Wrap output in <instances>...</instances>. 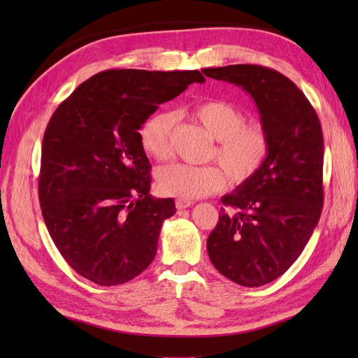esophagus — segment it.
I'll use <instances>...</instances> for the list:
<instances>
[{"instance_id": "34e87169", "label": "esophagus", "mask_w": 358, "mask_h": 358, "mask_svg": "<svg viewBox=\"0 0 358 358\" xmlns=\"http://www.w3.org/2000/svg\"><path fill=\"white\" fill-rule=\"evenodd\" d=\"M192 201H187V200H177L175 201V206H177V209H187L192 206Z\"/></svg>"}]
</instances>
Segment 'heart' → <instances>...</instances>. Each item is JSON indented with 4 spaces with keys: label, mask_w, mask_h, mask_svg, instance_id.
<instances>
[{
    "label": "heart",
    "mask_w": 358,
    "mask_h": 358,
    "mask_svg": "<svg viewBox=\"0 0 358 358\" xmlns=\"http://www.w3.org/2000/svg\"><path fill=\"white\" fill-rule=\"evenodd\" d=\"M194 115L217 140L210 157L223 164L234 183H243L260 169L269 152V135L263 124L246 123L245 113L226 101L201 103ZM173 123V112L158 110L140 127L141 148L158 162L171 157ZM224 170L217 164L173 163L162 167L157 180L163 194L195 200L222 191L227 185Z\"/></svg>",
    "instance_id": "heart-1"
}]
</instances>
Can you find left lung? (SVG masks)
Instances as JSON below:
<instances>
[{"label": "left lung", "mask_w": 358, "mask_h": 358, "mask_svg": "<svg viewBox=\"0 0 358 358\" xmlns=\"http://www.w3.org/2000/svg\"><path fill=\"white\" fill-rule=\"evenodd\" d=\"M209 78L241 87L252 98L269 135V152L252 177L223 204L208 238L215 269L258 287L291 268L320 220L323 208V134L305 94L280 72L255 64L203 69Z\"/></svg>", "instance_id": "8db88e82"}]
</instances>
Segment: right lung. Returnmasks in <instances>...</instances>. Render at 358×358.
<instances>
[{
  "mask_svg": "<svg viewBox=\"0 0 358 358\" xmlns=\"http://www.w3.org/2000/svg\"><path fill=\"white\" fill-rule=\"evenodd\" d=\"M199 71L113 69L81 83L45 127L38 194L64 260L100 286L135 278L155 258L172 199H154L140 127Z\"/></svg>",
  "mask_w": 358,
  "mask_h": 358,
  "instance_id": "1",
  "label": "right lung"
}]
</instances>
